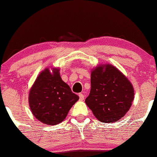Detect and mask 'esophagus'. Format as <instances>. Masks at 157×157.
I'll use <instances>...</instances> for the list:
<instances>
[{
	"instance_id": "1",
	"label": "esophagus",
	"mask_w": 157,
	"mask_h": 157,
	"mask_svg": "<svg viewBox=\"0 0 157 157\" xmlns=\"http://www.w3.org/2000/svg\"><path fill=\"white\" fill-rule=\"evenodd\" d=\"M78 96H79V99H80L81 101H83V100L85 99V96H84L83 94H82V93L79 94Z\"/></svg>"
}]
</instances>
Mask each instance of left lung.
I'll list each match as a JSON object with an SVG mask.
<instances>
[{"instance_id": "left-lung-1", "label": "left lung", "mask_w": 157, "mask_h": 157, "mask_svg": "<svg viewBox=\"0 0 157 157\" xmlns=\"http://www.w3.org/2000/svg\"><path fill=\"white\" fill-rule=\"evenodd\" d=\"M85 103L102 122H115L129 110L134 100L132 83L116 67L99 65L91 71Z\"/></svg>"}]
</instances>
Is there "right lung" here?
<instances>
[{
    "label": "right lung",
    "mask_w": 157,
    "mask_h": 157,
    "mask_svg": "<svg viewBox=\"0 0 157 157\" xmlns=\"http://www.w3.org/2000/svg\"><path fill=\"white\" fill-rule=\"evenodd\" d=\"M59 69H45L30 89L29 102L32 114L46 125H57L79 99L61 78Z\"/></svg>",
    "instance_id": "add662e5"
}]
</instances>
